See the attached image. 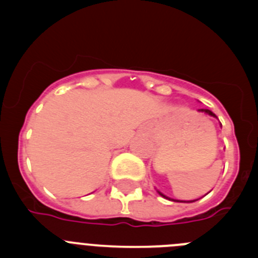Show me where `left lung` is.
<instances>
[{"instance_id":"1","label":"left lung","mask_w":258,"mask_h":258,"mask_svg":"<svg viewBox=\"0 0 258 258\" xmlns=\"http://www.w3.org/2000/svg\"><path fill=\"white\" fill-rule=\"evenodd\" d=\"M199 111H200V112H204V113H207V115H209V116H213V117H217V116L214 115V113L212 112V111H209V109H206V108H200ZM157 192L160 194V195H161V197H163V198H165V199H168V197H165V195H164V194H161L160 191H157ZM174 202H175V200H174ZM177 202H178V200H177Z\"/></svg>"}]
</instances>
